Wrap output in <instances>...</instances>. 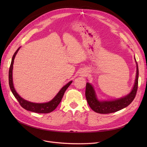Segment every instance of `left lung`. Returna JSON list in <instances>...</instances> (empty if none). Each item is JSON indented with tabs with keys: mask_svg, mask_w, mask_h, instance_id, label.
Here are the masks:
<instances>
[{
	"mask_svg": "<svg viewBox=\"0 0 147 147\" xmlns=\"http://www.w3.org/2000/svg\"><path fill=\"white\" fill-rule=\"evenodd\" d=\"M136 75L134 86L129 95L120 99L110 101H100L96 98L94 88L90 84L86 83L85 96L88 103L92 110L99 114L112 113L124 109L134 101L138 90L139 76L138 66L136 61Z\"/></svg>",
	"mask_w": 147,
	"mask_h": 147,
	"instance_id": "1",
	"label": "left lung"
}]
</instances>
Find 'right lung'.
<instances>
[{"label":"right lung","mask_w":147,"mask_h":147,"mask_svg":"<svg viewBox=\"0 0 147 147\" xmlns=\"http://www.w3.org/2000/svg\"><path fill=\"white\" fill-rule=\"evenodd\" d=\"M19 49H20V48L13 54L12 61H11V64L10 65V68H9V84L13 95H14L15 98L18 100V101L20 103V105L23 108V109H24L26 110L34 112V113H49L53 111L59 104L60 102L62 100V98H63L64 95L65 90L69 87V86L70 85L71 83H72V81H70L69 83H68L66 85H65L60 90V91L55 96V97L48 102L43 103V104L33 103V102H30L29 101H26V100L24 99H22L19 96V95L17 93V92L15 91L13 87V81H12V68H13V61H14L15 55H17V53L19 51Z\"/></svg>","instance_id":"add662e5"}]
</instances>
